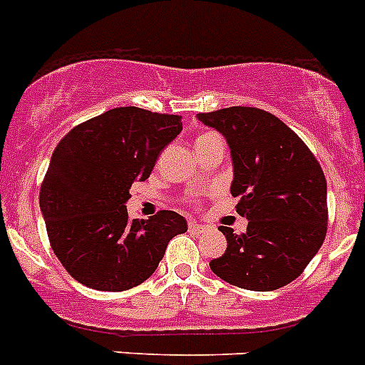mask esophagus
Masks as SVG:
<instances>
[{
	"label": "esophagus",
	"mask_w": 365,
	"mask_h": 365,
	"mask_svg": "<svg viewBox=\"0 0 365 365\" xmlns=\"http://www.w3.org/2000/svg\"><path fill=\"white\" fill-rule=\"evenodd\" d=\"M188 230L192 233H205L206 230H208V226H205V224L195 222V220H190V222H188Z\"/></svg>",
	"instance_id": "obj_1"
}]
</instances>
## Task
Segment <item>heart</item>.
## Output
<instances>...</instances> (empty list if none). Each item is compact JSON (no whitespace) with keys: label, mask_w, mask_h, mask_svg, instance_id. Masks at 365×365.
Listing matches in <instances>:
<instances>
[{"label":"heart","mask_w":365,"mask_h":365,"mask_svg":"<svg viewBox=\"0 0 365 365\" xmlns=\"http://www.w3.org/2000/svg\"><path fill=\"white\" fill-rule=\"evenodd\" d=\"M212 137H219V135H215V133H202V135H199L197 137V143L199 141H206V139H212Z\"/></svg>","instance_id":"obj_1"}]
</instances>
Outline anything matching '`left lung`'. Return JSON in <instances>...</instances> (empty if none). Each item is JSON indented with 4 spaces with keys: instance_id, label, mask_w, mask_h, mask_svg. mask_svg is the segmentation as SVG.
Wrapping results in <instances>:
<instances>
[{
    "instance_id": "1",
    "label": "left lung",
    "mask_w": 365,
    "mask_h": 365,
    "mask_svg": "<svg viewBox=\"0 0 365 365\" xmlns=\"http://www.w3.org/2000/svg\"><path fill=\"white\" fill-rule=\"evenodd\" d=\"M197 119L222 133L233 163L232 195L248 219L237 235L220 226L228 248L210 262L226 282L273 292L295 280L317 255L327 230V186L319 160L279 117L232 106Z\"/></svg>"
}]
</instances>
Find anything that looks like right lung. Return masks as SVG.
I'll list each match as a JSON object with an SVG mask.
<instances>
[{"mask_svg":"<svg viewBox=\"0 0 365 365\" xmlns=\"http://www.w3.org/2000/svg\"><path fill=\"white\" fill-rule=\"evenodd\" d=\"M180 130L179 115L121 106L78 125L56 146L39 206L53 253L78 282L99 292L139 286L170 240L188 230L175 212L130 219L126 210L133 180L148 179Z\"/></svg>","mask_w":365,"mask_h":365,"instance_id":"right-lung-1","label":"right lung"}]
</instances>
